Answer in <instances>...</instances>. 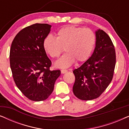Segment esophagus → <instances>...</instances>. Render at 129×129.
I'll use <instances>...</instances> for the list:
<instances>
[{"instance_id":"34e87169","label":"esophagus","mask_w":129,"mask_h":129,"mask_svg":"<svg viewBox=\"0 0 129 129\" xmlns=\"http://www.w3.org/2000/svg\"><path fill=\"white\" fill-rule=\"evenodd\" d=\"M66 72H68V70L66 69H62L61 70V73L62 74H64V73H66Z\"/></svg>"}]
</instances>
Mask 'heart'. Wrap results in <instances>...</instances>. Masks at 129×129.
Returning a JSON list of instances; mask_svg holds the SVG:
<instances>
[{
  "label": "heart",
  "mask_w": 129,
  "mask_h": 129,
  "mask_svg": "<svg viewBox=\"0 0 129 129\" xmlns=\"http://www.w3.org/2000/svg\"><path fill=\"white\" fill-rule=\"evenodd\" d=\"M96 43V36L87 28L66 26L59 30L56 38L49 35L43 41L45 52L52 58L59 57L63 48L66 53L56 61V66L65 68L75 61L83 62L90 55Z\"/></svg>",
  "instance_id": "b5f03b06"
}]
</instances>
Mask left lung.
Instances as JSON below:
<instances>
[{
	"label": "left lung",
	"instance_id": "8db88e82",
	"mask_svg": "<svg viewBox=\"0 0 129 129\" xmlns=\"http://www.w3.org/2000/svg\"><path fill=\"white\" fill-rule=\"evenodd\" d=\"M96 47L92 55L82 66L73 70L74 94L83 100L99 97L112 80L116 65L113 43L105 31H96Z\"/></svg>",
	"mask_w": 129,
	"mask_h": 129
}]
</instances>
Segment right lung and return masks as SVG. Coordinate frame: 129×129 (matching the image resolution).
I'll return each mask as SVG.
<instances>
[{"label": "right lung", "instance_id": "obj_1", "mask_svg": "<svg viewBox=\"0 0 129 129\" xmlns=\"http://www.w3.org/2000/svg\"><path fill=\"white\" fill-rule=\"evenodd\" d=\"M51 25L36 23L19 31L10 50V66L16 85L29 99H47L52 94L60 70H50L52 62L43 48Z\"/></svg>", "mask_w": 129, "mask_h": 129}]
</instances>
